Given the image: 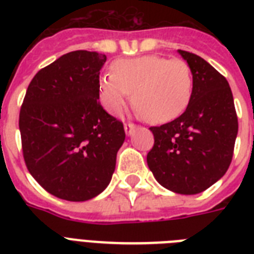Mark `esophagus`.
Masks as SVG:
<instances>
[{
  "label": "esophagus",
  "mask_w": 254,
  "mask_h": 254,
  "mask_svg": "<svg viewBox=\"0 0 254 254\" xmlns=\"http://www.w3.org/2000/svg\"><path fill=\"white\" fill-rule=\"evenodd\" d=\"M124 129H125V133H127V135H131V133L135 130V125L134 124H125Z\"/></svg>",
  "instance_id": "1"
}]
</instances>
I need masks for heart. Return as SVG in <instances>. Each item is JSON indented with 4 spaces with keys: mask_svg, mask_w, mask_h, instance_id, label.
I'll return each instance as SVG.
<instances>
[{
    "mask_svg": "<svg viewBox=\"0 0 254 254\" xmlns=\"http://www.w3.org/2000/svg\"><path fill=\"white\" fill-rule=\"evenodd\" d=\"M112 73L99 77V97L111 115H120L127 99L147 121L163 124L186 111L192 96L193 79L190 65L182 59L149 54L117 59Z\"/></svg>",
    "mask_w": 254,
    "mask_h": 254,
    "instance_id": "heart-1",
    "label": "heart"
}]
</instances>
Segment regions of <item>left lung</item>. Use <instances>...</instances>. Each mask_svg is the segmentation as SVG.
Masks as SVG:
<instances>
[{
  "instance_id": "left-lung-1",
  "label": "left lung",
  "mask_w": 254,
  "mask_h": 254,
  "mask_svg": "<svg viewBox=\"0 0 254 254\" xmlns=\"http://www.w3.org/2000/svg\"><path fill=\"white\" fill-rule=\"evenodd\" d=\"M178 53L192 72V96L183 115L150 127L154 146L147 166L165 189L195 195L227 173L239 123L227 79L203 58L183 50Z\"/></svg>"
}]
</instances>
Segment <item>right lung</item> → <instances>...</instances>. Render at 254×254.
I'll list each match as a JSON object with an SVG mask.
<instances>
[{
    "instance_id": "1",
    "label": "right lung",
    "mask_w": 254,
    "mask_h": 254,
    "mask_svg": "<svg viewBox=\"0 0 254 254\" xmlns=\"http://www.w3.org/2000/svg\"><path fill=\"white\" fill-rule=\"evenodd\" d=\"M96 51H72L38 71L19 112L22 150L33 178L54 196L84 201L107 189L125 141L121 121L99 101Z\"/></svg>"
}]
</instances>
